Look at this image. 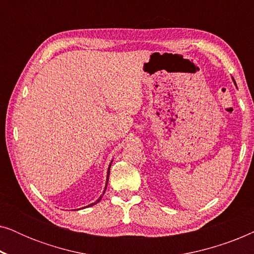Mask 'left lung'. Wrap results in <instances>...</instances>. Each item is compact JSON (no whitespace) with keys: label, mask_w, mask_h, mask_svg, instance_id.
<instances>
[{"label":"left lung","mask_w":254,"mask_h":254,"mask_svg":"<svg viewBox=\"0 0 254 254\" xmlns=\"http://www.w3.org/2000/svg\"><path fill=\"white\" fill-rule=\"evenodd\" d=\"M232 79H234V77H232ZM235 82V81H234ZM235 84H236V83H235Z\"/></svg>","instance_id":"obj_1"}]
</instances>
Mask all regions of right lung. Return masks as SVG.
I'll list each match as a JSON object with an SVG mask.
<instances>
[{
  "instance_id": "obj_1",
  "label": "right lung",
  "mask_w": 254,
  "mask_h": 254,
  "mask_svg": "<svg viewBox=\"0 0 254 254\" xmlns=\"http://www.w3.org/2000/svg\"><path fill=\"white\" fill-rule=\"evenodd\" d=\"M112 162L113 161H111V163H110V166H109V170H107V176H106V185H105V189H104V192H103V194L102 195L99 196V199L96 201V202H92V203H90L89 206H86V207H91V206H93V204H96V203H98L100 200H102V197H103V195H104V193H105V190H106V186H107V183H109V176H110V168H111V164H112ZM85 208V207H84ZM79 209H82V208H79Z\"/></svg>"
}]
</instances>
